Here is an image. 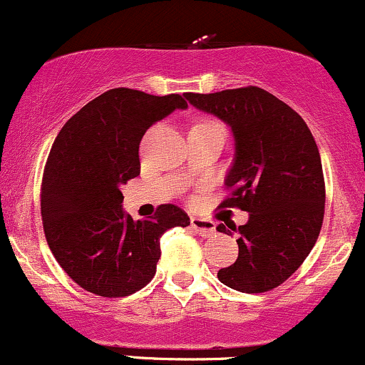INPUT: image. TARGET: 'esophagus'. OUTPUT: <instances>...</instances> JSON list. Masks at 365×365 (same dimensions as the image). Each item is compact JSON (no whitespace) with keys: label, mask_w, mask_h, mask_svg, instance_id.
<instances>
[{"label":"esophagus","mask_w":365,"mask_h":365,"mask_svg":"<svg viewBox=\"0 0 365 365\" xmlns=\"http://www.w3.org/2000/svg\"><path fill=\"white\" fill-rule=\"evenodd\" d=\"M190 226L195 230L197 233H200L202 237H211L216 233V225L209 220H200V217H192Z\"/></svg>","instance_id":"obj_1"}]
</instances>
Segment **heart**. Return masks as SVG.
Wrapping results in <instances>:
<instances>
[{
    "mask_svg": "<svg viewBox=\"0 0 365 365\" xmlns=\"http://www.w3.org/2000/svg\"><path fill=\"white\" fill-rule=\"evenodd\" d=\"M200 125H211V127H221L220 123H215V121H204V123H200Z\"/></svg>",
    "mask_w": 365,
    "mask_h": 365,
    "instance_id": "heart-1",
    "label": "heart"
}]
</instances>
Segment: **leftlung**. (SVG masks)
<instances>
[{
	"instance_id": "obj_1",
	"label": "left lung",
	"mask_w": 365,
	"mask_h": 365,
	"mask_svg": "<svg viewBox=\"0 0 365 365\" xmlns=\"http://www.w3.org/2000/svg\"><path fill=\"white\" fill-rule=\"evenodd\" d=\"M197 110L232 127L235 156L220 207L249 212L245 225H220L238 233V257L217 271L226 287L269 292L300 267L319 237L324 217V177L319 149L302 116L261 87L215 94H185Z\"/></svg>"
}]
</instances>
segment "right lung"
<instances>
[{
  "label": "right lung",
  "mask_w": 365,
  "mask_h": 365,
  "mask_svg": "<svg viewBox=\"0 0 365 365\" xmlns=\"http://www.w3.org/2000/svg\"><path fill=\"white\" fill-rule=\"evenodd\" d=\"M185 108L180 94L118 87L87 103L54 139L41 187L44 235L54 259L83 290L110 299L139 292L156 274L163 233L190 225L173 204L133 221L121 207L120 190L140 173L145 130Z\"/></svg>",
  "instance_id": "add662e5"
}]
</instances>
